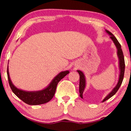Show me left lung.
Instances as JSON below:
<instances>
[{"mask_svg":"<svg viewBox=\"0 0 131 131\" xmlns=\"http://www.w3.org/2000/svg\"><path fill=\"white\" fill-rule=\"evenodd\" d=\"M105 31L107 32V33H108L109 35H110V39L113 40V42H114V45L116 46V48L117 49V56L118 58H119V69H120V74H119V80H118L117 84L116 85L115 87L111 91V92L109 93V94L105 96L104 99L102 102H104L106 101V100H108L109 98H110L112 96L114 95V94L117 92L118 89H119L120 86L122 85V83L123 77H124V73H125V59H124V56H123V51L122 50L121 48V44L119 43V42H118L117 39L116 38V37L113 35V34L110 32L108 30H105ZM78 72L79 73L80 76V82H79V93H80V96L82 98H83V93L84 91V89L85 88L86 86V80H85V75H84L83 73L80 70H77Z\"/></svg>","mask_w":131,"mask_h":131,"instance_id":"obj_1","label":"left lung"}]
</instances>
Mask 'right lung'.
<instances>
[{
    "mask_svg": "<svg viewBox=\"0 0 131 131\" xmlns=\"http://www.w3.org/2000/svg\"><path fill=\"white\" fill-rule=\"evenodd\" d=\"M69 73V70L61 71L54 78L46 88L38 91H25L18 89L12 83L9 74L8 66L7 68V74L10 88L15 95L25 103L29 105H39L49 102L56 91L57 86L58 82Z\"/></svg>",
    "mask_w": 131,
    "mask_h": 131,
    "instance_id": "right-lung-1",
    "label": "right lung"
}]
</instances>
